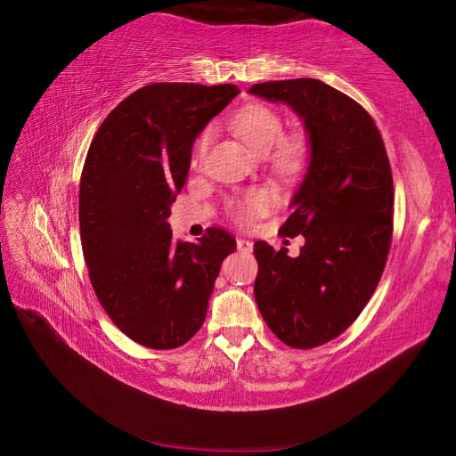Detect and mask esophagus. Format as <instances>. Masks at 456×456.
<instances>
[{
  "label": "esophagus",
  "mask_w": 456,
  "mask_h": 456,
  "mask_svg": "<svg viewBox=\"0 0 456 456\" xmlns=\"http://www.w3.org/2000/svg\"><path fill=\"white\" fill-rule=\"evenodd\" d=\"M237 250L239 252H252V242L247 239H237Z\"/></svg>",
  "instance_id": "1"
}]
</instances>
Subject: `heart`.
<instances>
[{
	"instance_id": "obj_1",
	"label": "heart",
	"mask_w": 456,
	"mask_h": 456,
	"mask_svg": "<svg viewBox=\"0 0 456 456\" xmlns=\"http://www.w3.org/2000/svg\"><path fill=\"white\" fill-rule=\"evenodd\" d=\"M232 128L254 151L266 155L272 150V168L283 178H297L309 165V143L301 135H283L285 124L281 116L264 104H250L242 109ZM211 143V130L198 137L194 150V163L200 165L206 159ZM273 204V196L266 188H250L245 194L231 200L229 214L240 225H250L254 219L266 214Z\"/></svg>"
}]
</instances>
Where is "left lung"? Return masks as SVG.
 Masks as SVG:
<instances>
[{
  "label": "left lung",
  "mask_w": 456,
  "mask_h": 456,
  "mask_svg": "<svg viewBox=\"0 0 456 456\" xmlns=\"http://www.w3.org/2000/svg\"><path fill=\"white\" fill-rule=\"evenodd\" d=\"M252 94L297 112L311 165L283 237H305L297 258L254 242V299L283 344L319 347L354 324L377 289L393 242L395 184L383 137L369 112L319 79L266 81Z\"/></svg>",
  "instance_id": "obj_1"
}]
</instances>
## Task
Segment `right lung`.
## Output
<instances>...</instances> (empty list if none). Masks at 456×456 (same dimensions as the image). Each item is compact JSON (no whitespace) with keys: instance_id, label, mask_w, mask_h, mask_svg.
Masks as SVG:
<instances>
[{"instance_id":"right-lung-1","label":"right lung","mask_w":456,"mask_h":456,"mask_svg":"<svg viewBox=\"0 0 456 456\" xmlns=\"http://www.w3.org/2000/svg\"><path fill=\"white\" fill-rule=\"evenodd\" d=\"M239 94L237 85L151 83L116 107L94 134L79 184V231L94 295L130 340L186 344L206 321L229 231L175 240L167 219L183 190L192 145Z\"/></svg>"}]
</instances>
